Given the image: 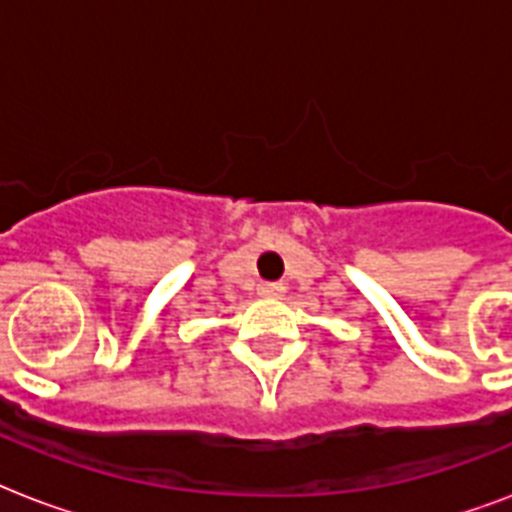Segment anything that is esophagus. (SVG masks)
Returning <instances> with one entry per match:
<instances>
[{"mask_svg":"<svg viewBox=\"0 0 512 512\" xmlns=\"http://www.w3.org/2000/svg\"><path fill=\"white\" fill-rule=\"evenodd\" d=\"M260 295L281 297L284 295V287H281V284H263V287H260Z\"/></svg>","mask_w":512,"mask_h":512,"instance_id":"34e87169","label":"esophagus"}]
</instances>
